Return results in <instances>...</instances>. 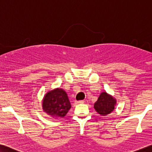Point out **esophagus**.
Returning <instances> with one entry per match:
<instances>
[{
	"label": "esophagus",
	"mask_w": 152,
	"mask_h": 152,
	"mask_svg": "<svg viewBox=\"0 0 152 152\" xmlns=\"http://www.w3.org/2000/svg\"><path fill=\"white\" fill-rule=\"evenodd\" d=\"M84 101L81 100V101H76V104H80V103H84Z\"/></svg>",
	"instance_id": "1"
}]
</instances>
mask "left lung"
<instances>
[{"label": "left lung", "instance_id": "8db88e82", "mask_svg": "<svg viewBox=\"0 0 152 152\" xmlns=\"http://www.w3.org/2000/svg\"><path fill=\"white\" fill-rule=\"evenodd\" d=\"M116 105V99L107 93L102 92L97 102L94 103V108L99 114L107 115L112 113Z\"/></svg>", "mask_w": 152, "mask_h": 152}]
</instances>
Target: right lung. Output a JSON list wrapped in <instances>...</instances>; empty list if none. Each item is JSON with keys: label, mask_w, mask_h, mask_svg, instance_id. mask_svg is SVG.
<instances>
[{"label": "right lung", "mask_w": 152, "mask_h": 152, "mask_svg": "<svg viewBox=\"0 0 152 152\" xmlns=\"http://www.w3.org/2000/svg\"><path fill=\"white\" fill-rule=\"evenodd\" d=\"M42 111L53 119L64 117L72 107L68 96L64 89L56 88L48 91L42 102Z\"/></svg>", "instance_id": "obj_1"}]
</instances>
